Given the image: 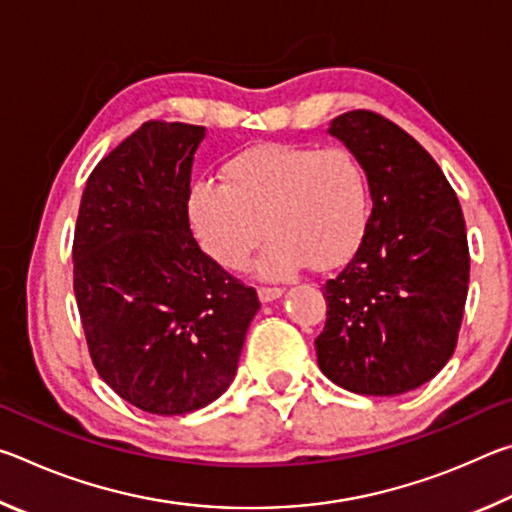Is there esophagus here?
<instances>
[{
	"mask_svg": "<svg viewBox=\"0 0 512 512\" xmlns=\"http://www.w3.org/2000/svg\"><path fill=\"white\" fill-rule=\"evenodd\" d=\"M282 291H284V289H280V287H259V289H257L259 300H262V302H271V300H275V298H280Z\"/></svg>",
	"mask_w": 512,
	"mask_h": 512,
	"instance_id": "34e87169",
	"label": "esophagus"
}]
</instances>
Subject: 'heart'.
Listing matches in <instances>:
<instances>
[{
  "instance_id": "b5f03b06",
  "label": "heart",
  "mask_w": 512,
  "mask_h": 512,
  "mask_svg": "<svg viewBox=\"0 0 512 512\" xmlns=\"http://www.w3.org/2000/svg\"><path fill=\"white\" fill-rule=\"evenodd\" d=\"M372 216L370 178L348 149L259 144L223 164V183L189 194V221L216 262L244 268L271 235L259 271L282 277L302 266L332 271L361 248Z\"/></svg>"
}]
</instances>
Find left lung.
<instances>
[{"instance_id":"obj_1","label":"left lung","mask_w":512,"mask_h":512,"mask_svg":"<svg viewBox=\"0 0 512 512\" xmlns=\"http://www.w3.org/2000/svg\"><path fill=\"white\" fill-rule=\"evenodd\" d=\"M329 133L366 167L372 216L361 248L323 284L318 366L345 391L402 395L456 348L470 284L463 210L436 160L391 119L350 110Z\"/></svg>"}]
</instances>
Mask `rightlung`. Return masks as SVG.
I'll list each match as a JSON object with an SVG mask.
<instances>
[{
    "instance_id": "right-lung-1",
    "label": "right lung",
    "mask_w": 512,
    "mask_h": 512,
    "mask_svg": "<svg viewBox=\"0 0 512 512\" xmlns=\"http://www.w3.org/2000/svg\"><path fill=\"white\" fill-rule=\"evenodd\" d=\"M205 128L144 121L90 173L74 230V293L99 377L155 415L214 402L237 372L257 291L198 248L192 164Z\"/></svg>"
}]
</instances>
